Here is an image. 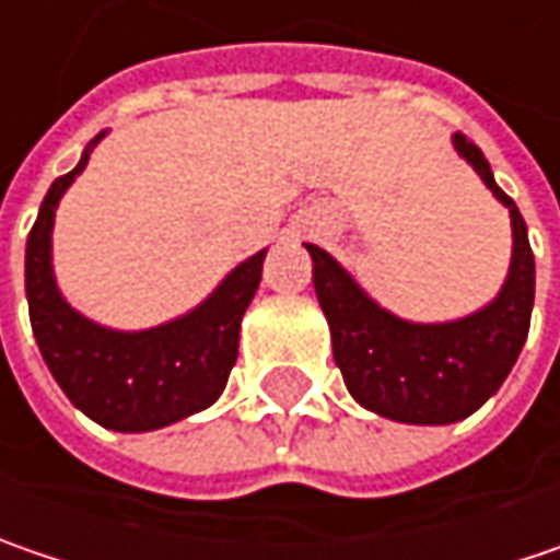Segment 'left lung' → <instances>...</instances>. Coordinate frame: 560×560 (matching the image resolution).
Listing matches in <instances>:
<instances>
[{"instance_id": "left-lung-1", "label": "left lung", "mask_w": 560, "mask_h": 560, "mask_svg": "<svg viewBox=\"0 0 560 560\" xmlns=\"http://www.w3.org/2000/svg\"><path fill=\"white\" fill-rule=\"evenodd\" d=\"M453 145L508 206L513 224L510 276L488 307L453 323H406L377 307L326 249L304 244L348 393L364 409L406 424H453L485 406L520 358L536 298V259L516 202L494 183L472 139L456 132Z\"/></svg>"}]
</instances>
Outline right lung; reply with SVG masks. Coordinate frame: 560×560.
I'll return each mask as SVG.
<instances>
[{
  "label": "right lung",
  "mask_w": 560,
  "mask_h": 560,
  "mask_svg": "<svg viewBox=\"0 0 560 560\" xmlns=\"http://www.w3.org/2000/svg\"><path fill=\"white\" fill-rule=\"evenodd\" d=\"M94 142L75 171L56 177L27 234L24 288L31 329L50 374L75 409L110 431H154L209 409L221 396L237 361L241 319L262 279L266 249L241 262L206 304L174 323L116 332L84 319L56 288L50 234L56 206L84 171Z\"/></svg>",
  "instance_id": "1"
}]
</instances>
